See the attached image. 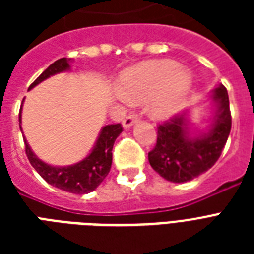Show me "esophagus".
<instances>
[{
    "label": "esophagus",
    "instance_id": "obj_1",
    "mask_svg": "<svg viewBox=\"0 0 254 254\" xmlns=\"http://www.w3.org/2000/svg\"><path fill=\"white\" fill-rule=\"evenodd\" d=\"M137 119H138V115H137V113H130V115H127V117L123 120V127H125V129H129V127L137 121Z\"/></svg>",
    "mask_w": 254,
    "mask_h": 254
}]
</instances>
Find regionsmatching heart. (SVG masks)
Instances as JSON below:
<instances>
[{"instance_id": "1", "label": "heart", "mask_w": 254, "mask_h": 254, "mask_svg": "<svg viewBox=\"0 0 254 254\" xmlns=\"http://www.w3.org/2000/svg\"><path fill=\"white\" fill-rule=\"evenodd\" d=\"M191 87V76L173 61H153L133 67L121 77L120 99L133 103L149 100L155 119L173 117L181 111Z\"/></svg>"}]
</instances>
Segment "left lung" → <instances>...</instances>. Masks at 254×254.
<instances>
[{
	"label": "left lung",
	"mask_w": 254,
	"mask_h": 254,
	"mask_svg": "<svg viewBox=\"0 0 254 254\" xmlns=\"http://www.w3.org/2000/svg\"><path fill=\"white\" fill-rule=\"evenodd\" d=\"M212 100L216 113L204 134L190 137L186 113L173 116L158 125L157 143L149 153V162L162 178L183 183L199 177L216 163L228 139L232 117L224 85L213 91Z\"/></svg>",
	"instance_id": "obj_1"
}]
</instances>
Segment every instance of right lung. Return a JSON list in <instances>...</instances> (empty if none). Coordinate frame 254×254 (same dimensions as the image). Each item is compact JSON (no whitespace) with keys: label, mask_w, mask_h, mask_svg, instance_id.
<instances>
[{"label":"right lung","mask_w":254,"mask_h":254,"mask_svg":"<svg viewBox=\"0 0 254 254\" xmlns=\"http://www.w3.org/2000/svg\"><path fill=\"white\" fill-rule=\"evenodd\" d=\"M69 62L71 59L68 58H62V59L54 62L53 64L50 65L49 68H46L41 73V76L30 85L29 89L55 73L69 69ZM19 123H21V112H19ZM121 131H123L121 124L105 125L101 129V133L96 141V145L93 150L91 151V154L79 163L67 167L50 166L47 163L42 162L41 159L31 151L29 143L26 142L25 138L23 141L26 145V155H27L31 166L37 170V173L49 185H53L54 187H58L67 192L81 195V193H88L93 191L105 179L112 166V149H113L116 138L119 137Z\"/></svg>","instance_id":"obj_1"}]
</instances>
